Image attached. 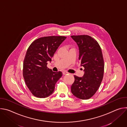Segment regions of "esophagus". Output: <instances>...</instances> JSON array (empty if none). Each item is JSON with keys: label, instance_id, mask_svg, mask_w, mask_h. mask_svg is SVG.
Returning a JSON list of instances; mask_svg holds the SVG:
<instances>
[{"label": "esophagus", "instance_id": "34e87169", "mask_svg": "<svg viewBox=\"0 0 127 127\" xmlns=\"http://www.w3.org/2000/svg\"><path fill=\"white\" fill-rule=\"evenodd\" d=\"M69 73L68 72H66V71H64L63 72V75H66V74H68Z\"/></svg>", "mask_w": 127, "mask_h": 127}]
</instances>
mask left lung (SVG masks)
Masks as SVG:
<instances>
[{"mask_svg":"<svg viewBox=\"0 0 127 127\" xmlns=\"http://www.w3.org/2000/svg\"><path fill=\"white\" fill-rule=\"evenodd\" d=\"M79 50V60L84 68L82 77L74 75L71 93L81 99L91 98L97 92L103 77L104 61L97 42L88 35H71Z\"/></svg>","mask_w":127,"mask_h":127,"instance_id":"left-lung-1","label":"left lung"}]
</instances>
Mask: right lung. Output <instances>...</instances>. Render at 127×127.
I'll list each match as a JSON object with an SVG mask.
<instances>
[{
  "label": "right lung",
  "instance_id": "1",
  "mask_svg": "<svg viewBox=\"0 0 127 127\" xmlns=\"http://www.w3.org/2000/svg\"><path fill=\"white\" fill-rule=\"evenodd\" d=\"M64 36H48L34 40L28 48L23 64V76L27 86L35 97L45 98L54 91L61 71L53 72L47 67Z\"/></svg>",
  "mask_w": 127,
  "mask_h": 127
}]
</instances>
